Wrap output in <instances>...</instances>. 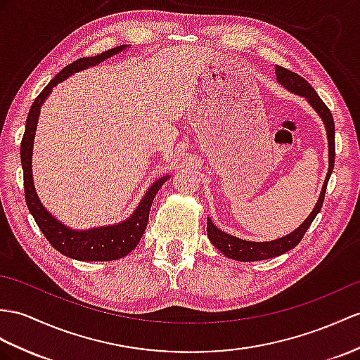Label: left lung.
Segmentation results:
<instances>
[{
    "label": "left lung",
    "instance_id": "obj_1",
    "mask_svg": "<svg viewBox=\"0 0 360 360\" xmlns=\"http://www.w3.org/2000/svg\"><path fill=\"white\" fill-rule=\"evenodd\" d=\"M275 75H276L278 84H281L284 89L290 93L305 98L307 102L311 105V108L316 111L318 116L322 119L323 127H326L327 140H328V171L326 175V180H323L319 198L310 212V215L305 218L300 227H296L293 232L283 236V238H276L274 241H264V243L241 240V238H236L233 235L220 231L212 221H210V218H207V238L210 240V243H212L224 257L236 259V261H243V262L275 258V257L283 255V253L288 250H292L293 248L297 246V244H300L304 233L307 232V229H309L314 218H316V215L319 214L323 203V197H326L327 183L330 180L333 168H335V122H333V116L330 110L327 108V105L322 102V99L319 98L318 93L314 91L313 86L300 75H296L290 72V70L283 68L279 65H275Z\"/></svg>",
    "mask_w": 360,
    "mask_h": 360
}]
</instances>
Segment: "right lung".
I'll list each match as a JSON object with an SVG mask.
<instances>
[{
	"label": "right lung",
	"instance_id": "obj_1",
	"mask_svg": "<svg viewBox=\"0 0 360 360\" xmlns=\"http://www.w3.org/2000/svg\"><path fill=\"white\" fill-rule=\"evenodd\" d=\"M125 49L127 46L114 47L111 50L102 51L101 55L77 59L75 63L60 70V72L49 82L46 89L39 93L38 98L34 99L29 111L27 120H25V131L21 142V163L24 171V192L27 207L41 232L49 240L51 246L58 252L63 253V255L77 261H114L127 257L131 250H134L146 229L148 217H150V209L154 197L163 186V183L166 180H169L171 177V175H163L162 179L155 180L153 185L148 188L146 194L139 201L134 212L131 214L127 220L110 226L93 227V229L85 231H76L65 226L64 223H60L58 218H55L46 207H44L37 194V189H34L32 175V154L42 103L46 102V99L51 94V91H53L55 86L65 81L67 77L82 72V70L99 65L103 60L119 55L120 51H124Z\"/></svg>",
	"mask_w": 360,
	"mask_h": 360
}]
</instances>
